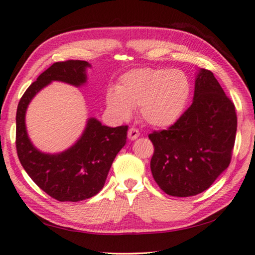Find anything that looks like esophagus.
Returning <instances> with one entry per match:
<instances>
[{"label":"esophagus","instance_id":"esophagus-1","mask_svg":"<svg viewBox=\"0 0 255 255\" xmlns=\"http://www.w3.org/2000/svg\"><path fill=\"white\" fill-rule=\"evenodd\" d=\"M138 137H139V131H138L136 128L131 127L130 129H129V130H128V138H129V139L133 140V139H136V138H138Z\"/></svg>","mask_w":255,"mask_h":255}]
</instances>
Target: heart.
I'll use <instances>...</instances> for the list:
<instances>
[{
	"mask_svg": "<svg viewBox=\"0 0 255 255\" xmlns=\"http://www.w3.org/2000/svg\"><path fill=\"white\" fill-rule=\"evenodd\" d=\"M190 92V81L182 71L137 68L120 77L117 88L108 90L106 101L119 118H129L132 108H139L150 126L169 127L183 114Z\"/></svg>",
	"mask_w": 255,
	"mask_h": 255,
	"instance_id": "b5f03b06",
	"label": "heart"
}]
</instances>
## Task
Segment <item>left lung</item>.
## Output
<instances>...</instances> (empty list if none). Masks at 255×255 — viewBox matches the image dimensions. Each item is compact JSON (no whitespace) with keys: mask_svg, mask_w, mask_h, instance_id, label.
Listing matches in <instances>:
<instances>
[{"mask_svg":"<svg viewBox=\"0 0 255 255\" xmlns=\"http://www.w3.org/2000/svg\"><path fill=\"white\" fill-rule=\"evenodd\" d=\"M237 117L213 73L200 68L192 105L178 122L148 137L155 182L173 197H191L208 189L231 163Z\"/></svg>","mask_w":255,"mask_h":255,"instance_id":"left-lung-1","label":"left lung"}]
</instances>
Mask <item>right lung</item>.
Here are the masks:
<instances>
[{"instance_id": "right-lung-1", "label": "right lung", "mask_w": 255, "mask_h": 255, "mask_svg": "<svg viewBox=\"0 0 255 255\" xmlns=\"http://www.w3.org/2000/svg\"><path fill=\"white\" fill-rule=\"evenodd\" d=\"M88 67L91 65L85 60L54 63L27 89L16 110L15 145L21 165L38 187L58 201H81L96 196L127 139L128 126L111 128L89 118L82 136L62 153H42L30 141L25 111L32 98L53 81L83 85Z\"/></svg>"}]
</instances>
